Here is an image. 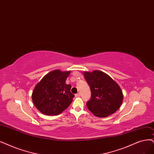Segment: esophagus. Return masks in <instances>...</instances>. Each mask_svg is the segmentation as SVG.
I'll return each mask as SVG.
<instances>
[{
	"mask_svg": "<svg viewBox=\"0 0 154 154\" xmlns=\"http://www.w3.org/2000/svg\"><path fill=\"white\" fill-rule=\"evenodd\" d=\"M75 96V97H80V96H81V94L79 93L76 94Z\"/></svg>",
	"mask_w": 154,
	"mask_h": 154,
	"instance_id": "obj_1",
	"label": "esophagus"
}]
</instances>
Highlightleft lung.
<instances>
[{
    "label": "left lung",
    "mask_w": 154,
    "mask_h": 154,
    "mask_svg": "<svg viewBox=\"0 0 154 154\" xmlns=\"http://www.w3.org/2000/svg\"><path fill=\"white\" fill-rule=\"evenodd\" d=\"M83 74L91 91V97L86 103L89 111L99 117H106L115 113L124 99L119 84L100 70L84 72Z\"/></svg>",
    "instance_id": "1"
}]
</instances>
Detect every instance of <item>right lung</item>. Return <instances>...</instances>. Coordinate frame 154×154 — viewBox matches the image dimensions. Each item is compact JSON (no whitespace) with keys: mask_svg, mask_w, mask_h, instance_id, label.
<instances>
[{"mask_svg":"<svg viewBox=\"0 0 154 154\" xmlns=\"http://www.w3.org/2000/svg\"><path fill=\"white\" fill-rule=\"evenodd\" d=\"M70 72L53 70L36 84L32 98L34 105L43 114L59 115L72 102L74 95L70 92L72 86L66 84Z\"/></svg>","mask_w":154,"mask_h":154,"instance_id":"obj_1","label":"right lung"}]
</instances>
